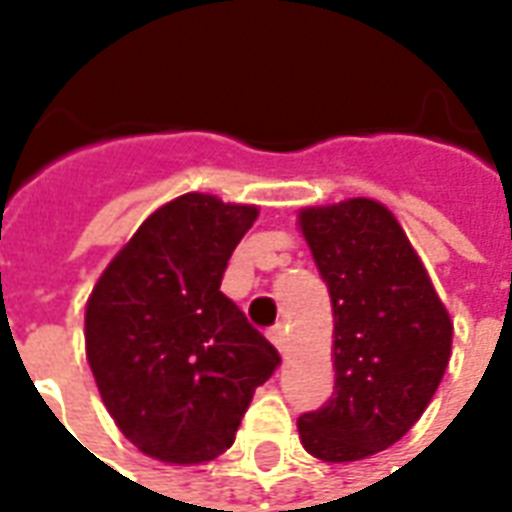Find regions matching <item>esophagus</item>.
Here are the masks:
<instances>
[{
  "mask_svg": "<svg viewBox=\"0 0 512 512\" xmlns=\"http://www.w3.org/2000/svg\"><path fill=\"white\" fill-rule=\"evenodd\" d=\"M268 340L277 345L279 354H285V351H288V332H285L282 326H274V329L268 332Z\"/></svg>",
  "mask_w": 512,
  "mask_h": 512,
  "instance_id": "1",
  "label": "esophagus"
}]
</instances>
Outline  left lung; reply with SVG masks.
<instances>
[{"instance_id": "left-lung-1", "label": "left lung", "mask_w": 512, "mask_h": 512, "mask_svg": "<svg viewBox=\"0 0 512 512\" xmlns=\"http://www.w3.org/2000/svg\"><path fill=\"white\" fill-rule=\"evenodd\" d=\"M299 224L332 296L337 373L332 400L299 417L301 444L321 461H362L428 408L450 362V315L381 202L304 208Z\"/></svg>"}]
</instances>
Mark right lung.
<instances>
[{
	"instance_id": "1",
	"label": "right lung",
	"mask_w": 512,
	"mask_h": 512,
	"mask_svg": "<svg viewBox=\"0 0 512 512\" xmlns=\"http://www.w3.org/2000/svg\"><path fill=\"white\" fill-rule=\"evenodd\" d=\"M255 205L183 194L150 213L84 312L87 362L134 447L164 463L222 455L279 354L235 301L224 268Z\"/></svg>"
}]
</instances>
